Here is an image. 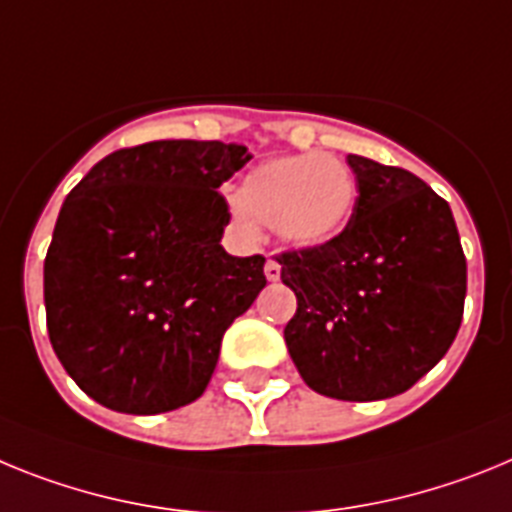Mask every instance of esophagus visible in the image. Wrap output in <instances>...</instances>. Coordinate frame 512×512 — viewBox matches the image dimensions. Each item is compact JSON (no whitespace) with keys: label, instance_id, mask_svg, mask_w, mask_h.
Segmentation results:
<instances>
[{"label":"esophagus","instance_id":"34e87169","mask_svg":"<svg viewBox=\"0 0 512 512\" xmlns=\"http://www.w3.org/2000/svg\"><path fill=\"white\" fill-rule=\"evenodd\" d=\"M265 278H268V281H278V278H281V265H278V262L275 260H268L265 262Z\"/></svg>","mask_w":512,"mask_h":512}]
</instances>
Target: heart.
<instances>
[{
	"label": "heart",
	"instance_id": "1",
	"mask_svg": "<svg viewBox=\"0 0 512 512\" xmlns=\"http://www.w3.org/2000/svg\"><path fill=\"white\" fill-rule=\"evenodd\" d=\"M358 203L353 170L332 154H286L255 164L229 198L231 219L255 231L268 221L281 242L322 247L348 229Z\"/></svg>",
	"mask_w": 512,
	"mask_h": 512
}]
</instances>
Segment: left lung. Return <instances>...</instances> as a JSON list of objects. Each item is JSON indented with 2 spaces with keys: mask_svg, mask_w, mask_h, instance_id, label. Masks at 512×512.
I'll use <instances>...</instances> for the list:
<instances>
[{
  "mask_svg": "<svg viewBox=\"0 0 512 512\" xmlns=\"http://www.w3.org/2000/svg\"><path fill=\"white\" fill-rule=\"evenodd\" d=\"M358 203L330 244L286 252L296 293L288 353L309 389L345 402L397 397L451 348L466 257L451 206L399 167L348 154Z\"/></svg>",
  "mask_w": 512,
  "mask_h": 512,
  "instance_id": "8db88e82",
  "label": "left lung"
}]
</instances>
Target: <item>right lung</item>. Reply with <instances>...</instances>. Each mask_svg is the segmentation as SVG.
<instances>
[{
	"label": "right lung",
	"instance_id": "add662e5",
	"mask_svg": "<svg viewBox=\"0 0 512 512\" xmlns=\"http://www.w3.org/2000/svg\"><path fill=\"white\" fill-rule=\"evenodd\" d=\"M242 144L164 139L118 149L66 195L43 299L53 353L79 389L126 415L195 402L224 332L265 288V257L221 247L219 185Z\"/></svg>",
	"mask_w": 512,
	"mask_h": 512
}]
</instances>
